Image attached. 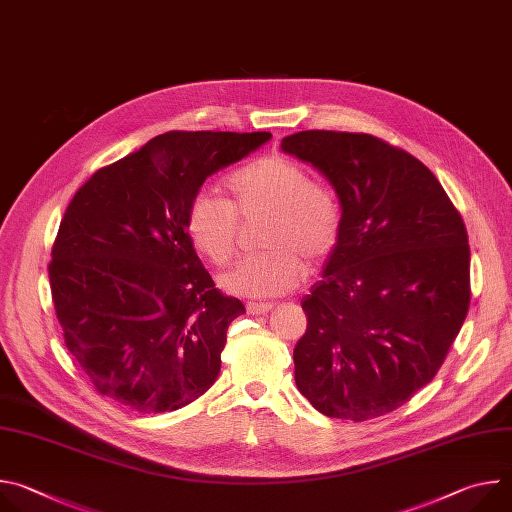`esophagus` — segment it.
Returning a JSON list of instances; mask_svg holds the SVG:
<instances>
[{"label": "esophagus", "instance_id": "34e87169", "mask_svg": "<svg viewBox=\"0 0 512 512\" xmlns=\"http://www.w3.org/2000/svg\"><path fill=\"white\" fill-rule=\"evenodd\" d=\"M273 310V304H267V302H249L247 304V312L249 314H255V316H261V314H267Z\"/></svg>", "mask_w": 512, "mask_h": 512}]
</instances>
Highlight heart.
Wrapping results in <instances>:
<instances>
[{"label": "heart", "instance_id": "heart-1", "mask_svg": "<svg viewBox=\"0 0 512 512\" xmlns=\"http://www.w3.org/2000/svg\"><path fill=\"white\" fill-rule=\"evenodd\" d=\"M227 190L231 202L208 190L192 196L186 233L214 265L225 267L237 253L239 216L269 212L261 253L245 257L221 277L229 294L275 298L296 289L310 263L324 261L338 245L342 214L336 196L310 174L279 154L259 156L237 168Z\"/></svg>", "mask_w": 512, "mask_h": 512}]
</instances>
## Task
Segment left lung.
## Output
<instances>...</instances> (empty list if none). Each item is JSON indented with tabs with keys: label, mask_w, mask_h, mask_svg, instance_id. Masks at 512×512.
Masks as SVG:
<instances>
[{
	"label": "left lung",
	"mask_w": 512,
	"mask_h": 512,
	"mask_svg": "<svg viewBox=\"0 0 512 512\" xmlns=\"http://www.w3.org/2000/svg\"><path fill=\"white\" fill-rule=\"evenodd\" d=\"M281 150L326 176L342 208L340 241L302 300L296 385L328 417H381L435 377L466 320L464 221L429 168L375 135L300 131Z\"/></svg>",
	"instance_id": "1"
}]
</instances>
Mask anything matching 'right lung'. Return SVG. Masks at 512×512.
Returning a JSON list of instances; mask_svg holds the SVG:
<instances>
[{"label": "right lung", "instance_id": "right-lung-1", "mask_svg": "<svg viewBox=\"0 0 512 512\" xmlns=\"http://www.w3.org/2000/svg\"><path fill=\"white\" fill-rule=\"evenodd\" d=\"M271 133L168 131L95 172L70 200L48 265L64 344L95 389L141 415L176 411L221 371L223 296L186 233L204 180Z\"/></svg>", "mask_w": 512, "mask_h": 512}]
</instances>
